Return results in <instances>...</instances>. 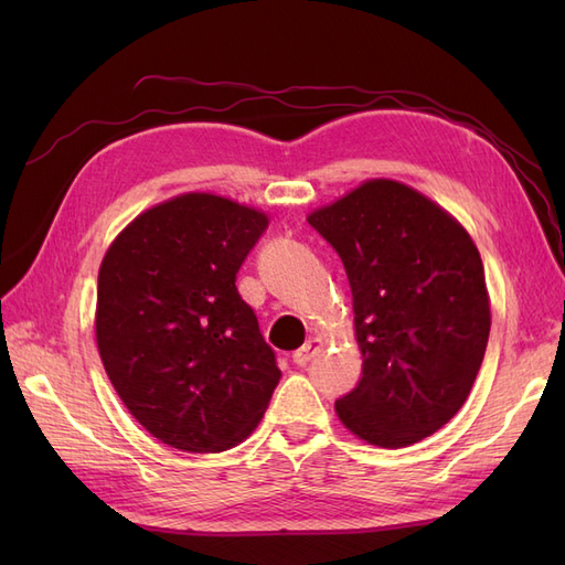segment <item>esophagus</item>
<instances>
[{"label": "esophagus", "instance_id": "esophagus-1", "mask_svg": "<svg viewBox=\"0 0 565 565\" xmlns=\"http://www.w3.org/2000/svg\"><path fill=\"white\" fill-rule=\"evenodd\" d=\"M320 349H322V341H320V339H309V341H306V344H303L299 351H295V353H292V361H295V365L303 367L306 363L311 361V358H316V355L320 353Z\"/></svg>", "mask_w": 565, "mask_h": 565}]
</instances>
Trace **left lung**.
Returning <instances> with one entry per match:
<instances>
[{"label": "left lung", "instance_id": "1", "mask_svg": "<svg viewBox=\"0 0 565 565\" xmlns=\"http://www.w3.org/2000/svg\"><path fill=\"white\" fill-rule=\"evenodd\" d=\"M309 224L344 264L363 353L337 415L372 446H413L457 415L481 370L490 334L481 254L448 212L386 179Z\"/></svg>", "mask_w": 565, "mask_h": 565}]
</instances>
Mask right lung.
<instances>
[{
  "label": "right lung",
  "mask_w": 565,
  "mask_h": 565,
  "mask_svg": "<svg viewBox=\"0 0 565 565\" xmlns=\"http://www.w3.org/2000/svg\"><path fill=\"white\" fill-rule=\"evenodd\" d=\"M266 228L262 212L188 193L134 218L100 264V361L136 422L177 450L237 446L280 382L235 285Z\"/></svg>",
  "instance_id": "add662e5"
}]
</instances>
